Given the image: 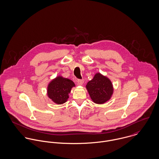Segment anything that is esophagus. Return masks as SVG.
I'll use <instances>...</instances> for the list:
<instances>
[{
    "mask_svg": "<svg viewBox=\"0 0 159 159\" xmlns=\"http://www.w3.org/2000/svg\"><path fill=\"white\" fill-rule=\"evenodd\" d=\"M77 83H78V85H79V86H83L84 84V80H78L77 81Z\"/></svg>",
    "mask_w": 159,
    "mask_h": 159,
    "instance_id": "obj_1",
    "label": "esophagus"
}]
</instances>
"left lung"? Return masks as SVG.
I'll use <instances>...</instances> for the list:
<instances>
[{"label": "left lung", "instance_id": "1", "mask_svg": "<svg viewBox=\"0 0 159 159\" xmlns=\"http://www.w3.org/2000/svg\"><path fill=\"white\" fill-rule=\"evenodd\" d=\"M86 88L92 102L102 105L109 101L113 94L114 88L110 79L100 72L96 73L93 79L89 81Z\"/></svg>", "mask_w": 159, "mask_h": 159}]
</instances>
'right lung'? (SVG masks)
<instances>
[{"label": "right lung", "instance_id": "right-lung-1", "mask_svg": "<svg viewBox=\"0 0 159 159\" xmlns=\"http://www.w3.org/2000/svg\"><path fill=\"white\" fill-rule=\"evenodd\" d=\"M75 84L71 80L58 75L48 84L47 95L54 103L62 105L69 98V93Z\"/></svg>", "mask_w": 159, "mask_h": 159}]
</instances>
